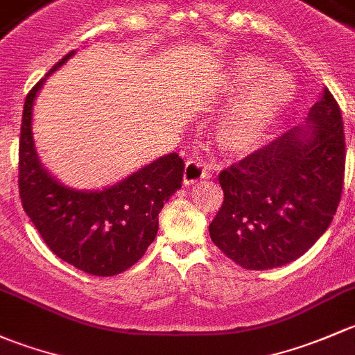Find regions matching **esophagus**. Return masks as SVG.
I'll return each instance as SVG.
<instances>
[{"label": "esophagus", "mask_w": 355, "mask_h": 355, "mask_svg": "<svg viewBox=\"0 0 355 355\" xmlns=\"http://www.w3.org/2000/svg\"><path fill=\"white\" fill-rule=\"evenodd\" d=\"M205 178H208V171L202 162H198V160H188V162H186V167H184L186 186L195 184V182L202 181Z\"/></svg>", "instance_id": "1"}]
</instances>
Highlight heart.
<instances>
[{
  "label": "heart",
  "mask_w": 355,
  "mask_h": 355,
  "mask_svg": "<svg viewBox=\"0 0 355 355\" xmlns=\"http://www.w3.org/2000/svg\"><path fill=\"white\" fill-rule=\"evenodd\" d=\"M265 67L266 61L257 54H241L229 67L225 94L241 97L218 124L217 137L220 147L234 155L253 152L297 94L291 73Z\"/></svg>",
  "instance_id": "obj_1"
}]
</instances>
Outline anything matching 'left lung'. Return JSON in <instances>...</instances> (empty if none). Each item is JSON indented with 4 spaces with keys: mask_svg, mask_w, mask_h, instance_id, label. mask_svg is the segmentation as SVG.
Segmentation results:
<instances>
[{
    "mask_svg": "<svg viewBox=\"0 0 355 355\" xmlns=\"http://www.w3.org/2000/svg\"><path fill=\"white\" fill-rule=\"evenodd\" d=\"M309 128H292L218 174L224 203L210 224L215 246L246 270L297 259L328 229L342 198L345 135L328 89Z\"/></svg>",
    "mask_w": 355,
    "mask_h": 355,
    "instance_id": "obj_1",
    "label": "left lung"
}]
</instances>
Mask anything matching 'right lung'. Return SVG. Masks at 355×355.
<instances>
[{
  "instance_id": "1",
  "label": "right lung",
  "mask_w": 355,
  "mask_h": 355,
  "mask_svg": "<svg viewBox=\"0 0 355 355\" xmlns=\"http://www.w3.org/2000/svg\"><path fill=\"white\" fill-rule=\"evenodd\" d=\"M75 51L58 61L27 94L18 148L21 207L51 251L82 272L112 277L133 266L159 231L164 203L181 188L184 162L169 153L102 191H76L41 166L32 140V107L44 80Z\"/></svg>"
}]
</instances>
